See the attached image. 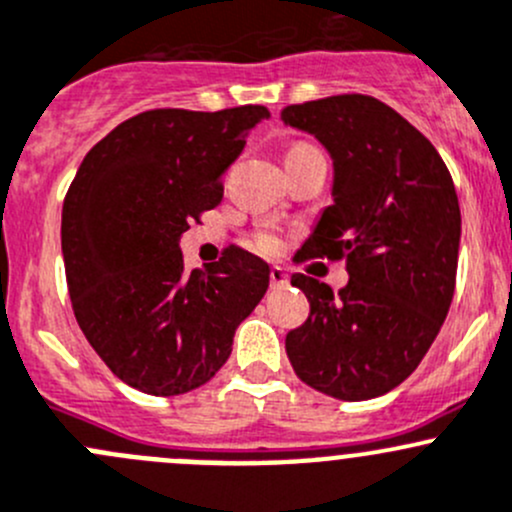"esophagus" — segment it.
Listing matches in <instances>:
<instances>
[{"instance_id": "obj_1", "label": "esophagus", "mask_w": 512, "mask_h": 512, "mask_svg": "<svg viewBox=\"0 0 512 512\" xmlns=\"http://www.w3.org/2000/svg\"><path fill=\"white\" fill-rule=\"evenodd\" d=\"M268 278H271V288H286L288 286V273L283 271L281 266H273L271 273H268Z\"/></svg>"}]
</instances>
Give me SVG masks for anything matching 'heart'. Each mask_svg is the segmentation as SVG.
<instances>
[{
	"mask_svg": "<svg viewBox=\"0 0 512 512\" xmlns=\"http://www.w3.org/2000/svg\"><path fill=\"white\" fill-rule=\"evenodd\" d=\"M303 150H313V145H305V142H295V145L288 150V155H295V152H303ZM286 155V157H288ZM256 251L261 254H276L278 251V236L268 229H258L254 231V239H251Z\"/></svg>",
	"mask_w": 512,
	"mask_h": 512,
	"instance_id": "obj_1",
	"label": "heart"
}]
</instances>
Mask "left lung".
<instances>
[{"label":"left lung","mask_w":512,"mask_h":512,"mask_svg":"<svg viewBox=\"0 0 512 512\" xmlns=\"http://www.w3.org/2000/svg\"><path fill=\"white\" fill-rule=\"evenodd\" d=\"M281 118L313 133L335 162V204L300 261H345L350 273L337 293L291 276L310 313L286 335L288 360L328 397H382L419 367L451 308L461 239L451 172L409 120L372 96L286 105Z\"/></svg>","instance_id":"obj_1"}]
</instances>
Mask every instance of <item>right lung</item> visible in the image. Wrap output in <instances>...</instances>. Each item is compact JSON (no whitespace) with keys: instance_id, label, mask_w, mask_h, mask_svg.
I'll return each instance as SVG.
<instances>
[{"instance_id":"obj_1","label":"right lung","mask_w":512,"mask_h":512,"mask_svg":"<svg viewBox=\"0 0 512 512\" xmlns=\"http://www.w3.org/2000/svg\"><path fill=\"white\" fill-rule=\"evenodd\" d=\"M268 118L266 105L145 110L93 145L68 187L61 249L73 313L108 370L140 392L207 384L266 293L261 258L229 246L187 271L179 236L221 202V175Z\"/></svg>"}]
</instances>
